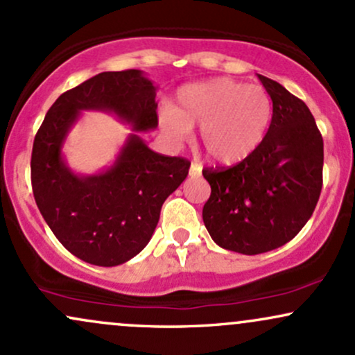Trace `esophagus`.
Wrapping results in <instances>:
<instances>
[{
	"instance_id": "obj_1",
	"label": "esophagus",
	"mask_w": 355,
	"mask_h": 355,
	"mask_svg": "<svg viewBox=\"0 0 355 355\" xmlns=\"http://www.w3.org/2000/svg\"><path fill=\"white\" fill-rule=\"evenodd\" d=\"M200 173H202L200 164H191L190 165V172H189L190 177H200Z\"/></svg>"
}]
</instances>
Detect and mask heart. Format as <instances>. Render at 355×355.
I'll list each match as a JSON object with an SVG mask.
<instances>
[{"mask_svg": "<svg viewBox=\"0 0 355 355\" xmlns=\"http://www.w3.org/2000/svg\"><path fill=\"white\" fill-rule=\"evenodd\" d=\"M272 121L267 89L242 81L211 78L178 89L173 108L158 116L162 132L172 144H182L190 128L200 126V146L218 165L245 160L262 145Z\"/></svg>", "mask_w": 355, "mask_h": 355, "instance_id": "1", "label": "heart"}]
</instances>
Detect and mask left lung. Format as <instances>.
Wrapping results in <instances>:
<instances>
[{
  "label": "left lung",
  "mask_w": 355,
  "mask_h": 355,
  "mask_svg": "<svg viewBox=\"0 0 355 355\" xmlns=\"http://www.w3.org/2000/svg\"><path fill=\"white\" fill-rule=\"evenodd\" d=\"M272 98L262 145L229 168H205L210 198L203 223L225 250L257 255L302 230L319 202L324 141L311 110L277 81L259 75Z\"/></svg>",
  "instance_id": "1"
}]
</instances>
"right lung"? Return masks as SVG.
Listing matches in <instances>:
<instances>
[{
    "instance_id": "right-lung-1",
    "label": "right lung",
    "mask_w": 355,
    "mask_h": 355,
    "mask_svg": "<svg viewBox=\"0 0 355 355\" xmlns=\"http://www.w3.org/2000/svg\"><path fill=\"white\" fill-rule=\"evenodd\" d=\"M155 96L157 88L144 71H103L60 95L35 137L36 205L61 245L93 266H120L144 250L162 205L187 178L190 162L153 152L130 133L110 168L78 175L61 148L85 110L113 113L135 132L157 128Z\"/></svg>"
}]
</instances>
